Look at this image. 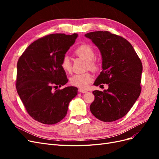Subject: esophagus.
<instances>
[{"mask_svg":"<svg viewBox=\"0 0 159 159\" xmlns=\"http://www.w3.org/2000/svg\"><path fill=\"white\" fill-rule=\"evenodd\" d=\"M78 91L80 93H87L88 92V91H86V90H85V89H78Z\"/></svg>","mask_w":159,"mask_h":159,"instance_id":"esophagus-1","label":"esophagus"}]
</instances>
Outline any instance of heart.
I'll return each mask as SVG.
<instances>
[{"label": "heart", "instance_id": "b5f03b06", "mask_svg": "<svg viewBox=\"0 0 159 159\" xmlns=\"http://www.w3.org/2000/svg\"><path fill=\"white\" fill-rule=\"evenodd\" d=\"M75 54L87 61V68L96 71L99 68V62L95 58V53L93 48L88 44H82L78 46L74 51ZM61 68L67 73H70L71 65L68 56H64L60 63ZM93 76L89 72L84 74H77L70 78V84L80 88H85L92 81Z\"/></svg>", "mask_w": 159, "mask_h": 159}]
</instances>
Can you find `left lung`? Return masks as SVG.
<instances>
[{
  "label": "left lung",
  "mask_w": 159,
  "mask_h": 159,
  "mask_svg": "<svg viewBox=\"0 0 159 159\" xmlns=\"http://www.w3.org/2000/svg\"><path fill=\"white\" fill-rule=\"evenodd\" d=\"M100 50L102 71L94 85L108 84L107 90L93 91L90 111L104 122L124 117L140 95L143 66L133 47L125 38L108 31L85 34Z\"/></svg>",
  "instance_id": "1"
}]
</instances>
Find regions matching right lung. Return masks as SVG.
I'll return each mask as SVG.
<instances>
[{"instance_id":"add662e5","label":"right lung","mask_w":159,"mask_h":159,"mask_svg":"<svg viewBox=\"0 0 159 159\" xmlns=\"http://www.w3.org/2000/svg\"><path fill=\"white\" fill-rule=\"evenodd\" d=\"M78 34H52L28 46L17 63L16 87L30 116L43 124L53 125L63 119L71 100L78 94L73 86L56 88L68 81L60 66L74 44Z\"/></svg>"}]
</instances>
